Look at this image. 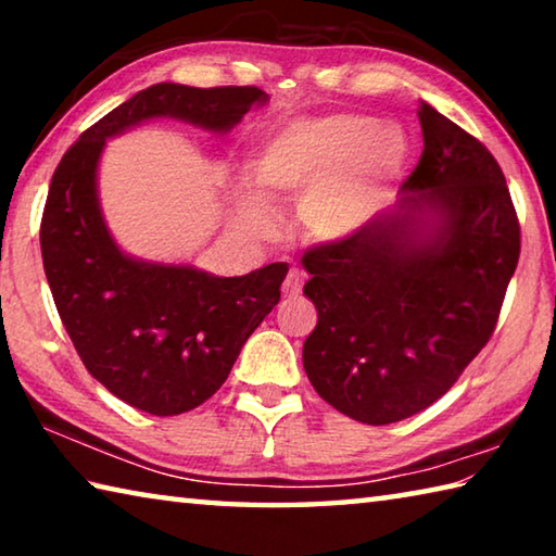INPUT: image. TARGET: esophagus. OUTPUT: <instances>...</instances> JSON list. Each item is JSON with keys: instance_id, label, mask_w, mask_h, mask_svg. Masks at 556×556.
<instances>
[{"instance_id": "obj_1", "label": "esophagus", "mask_w": 556, "mask_h": 556, "mask_svg": "<svg viewBox=\"0 0 556 556\" xmlns=\"http://www.w3.org/2000/svg\"><path fill=\"white\" fill-rule=\"evenodd\" d=\"M301 287H304V275L299 269H291L285 279V287H281V294H285V299H296L301 294Z\"/></svg>"}]
</instances>
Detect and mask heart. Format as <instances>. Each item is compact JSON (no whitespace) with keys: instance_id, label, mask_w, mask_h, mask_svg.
Segmentation results:
<instances>
[{"instance_id":"obj_1","label":"heart","mask_w":556,"mask_h":556,"mask_svg":"<svg viewBox=\"0 0 556 556\" xmlns=\"http://www.w3.org/2000/svg\"><path fill=\"white\" fill-rule=\"evenodd\" d=\"M412 159L409 135L361 112L291 119L262 139L252 176L269 199L304 201L301 220L316 240L341 242L368 230L397 193ZM238 208L260 228L271 205L242 186Z\"/></svg>"}]
</instances>
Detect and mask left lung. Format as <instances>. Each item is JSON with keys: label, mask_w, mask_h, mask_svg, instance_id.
Instances as JSON below:
<instances>
[{"label": "left lung", "mask_w": 556, "mask_h": 556, "mask_svg": "<svg viewBox=\"0 0 556 556\" xmlns=\"http://www.w3.org/2000/svg\"><path fill=\"white\" fill-rule=\"evenodd\" d=\"M425 152L368 230L304 252L318 321L314 390L363 425H392L451 390L493 336L520 225L493 154L427 102Z\"/></svg>", "instance_id": "8db88e82"}]
</instances>
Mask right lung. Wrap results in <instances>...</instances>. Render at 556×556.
<instances>
[{
    "label": "right lung",
    "mask_w": 556,
    "mask_h": 556,
    "mask_svg": "<svg viewBox=\"0 0 556 556\" xmlns=\"http://www.w3.org/2000/svg\"><path fill=\"white\" fill-rule=\"evenodd\" d=\"M269 96L252 86L156 83L80 135L51 178L41 220L46 279L83 365L131 407L174 417L228 380L252 331L279 304L287 262L244 277L127 255L100 211L105 142L142 122L172 117L225 135Z\"/></svg>",
    "instance_id": "right-lung-1"
}]
</instances>
